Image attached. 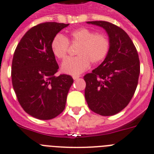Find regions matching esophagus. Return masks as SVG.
I'll return each instance as SVG.
<instances>
[{
	"label": "esophagus",
	"instance_id": "1",
	"mask_svg": "<svg viewBox=\"0 0 154 154\" xmlns=\"http://www.w3.org/2000/svg\"><path fill=\"white\" fill-rule=\"evenodd\" d=\"M72 77H73V79H74V80H77V79H78L79 77H80V76H78V75H74Z\"/></svg>",
	"mask_w": 154,
	"mask_h": 154
}]
</instances>
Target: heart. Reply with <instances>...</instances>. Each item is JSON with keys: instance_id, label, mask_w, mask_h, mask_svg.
Wrapping results in <instances>:
<instances>
[{"instance_id": "b5f03b06", "label": "heart", "mask_w": 154, "mask_h": 154, "mask_svg": "<svg viewBox=\"0 0 154 154\" xmlns=\"http://www.w3.org/2000/svg\"><path fill=\"white\" fill-rule=\"evenodd\" d=\"M69 42L78 45L76 53L78 56L67 59L62 63V71L71 75H77L85 71L92 63L103 61L110 49V41L104 34L97 32L86 27L71 31L67 39L64 36L57 34L51 41V48L53 54L60 60L67 57Z\"/></svg>"}]
</instances>
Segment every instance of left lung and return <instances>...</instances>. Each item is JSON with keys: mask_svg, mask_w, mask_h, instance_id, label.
<instances>
[{"mask_svg": "<svg viewBox=\"0 0 154 154\" xmlns=\"http://www.w3.org/2000/svg\"><path fill=\"white\" fill-rule=\"evenodd\" d=\"M87 23L106 30L110 49L102 63L84 77L85 99L94 113L112 116L124 109L135 93L140 68L139 56L123 29L103 20Z\"/></svg>", "mask_w": 154, "mask_h": 154, "instance_id": "8db88e82", "label": "left lung"}]
</instances>
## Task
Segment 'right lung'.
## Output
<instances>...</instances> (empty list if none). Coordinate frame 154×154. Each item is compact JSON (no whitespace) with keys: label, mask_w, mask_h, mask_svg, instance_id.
I'll return each instance as SVG.
<instances>
[{"label":"right lung","mask_w":154,"mask_h":154,"mask_svg":"<svg viewBox=\"0 0 154 154\" xmlns=\"http://www.w3.org/2000/svg\"><path fill=\"white\" fill-rule=\"evenodd\" d=\"M69 23L46 22L26 33L14 51L11 79L23 110L39 120H51L64 110L71 76L56 77L59 66L51 51L54 37Z\"/></svg>","instance_id":"1"}]
</instances>
